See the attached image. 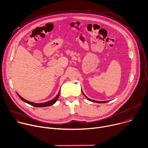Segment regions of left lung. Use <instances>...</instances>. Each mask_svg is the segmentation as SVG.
I'll use <instances>...</instances> for the list:
<instances>
[{"mask_svg":"<svg viewBox=\"0 0 148 148\" xmlns=\"http://www.w3.org/2000/svg\"><path fill=\"white\" fill-rule=\"evenodd\" d=\"M82 92L83 93V94L84 95V96L86 97V98L88 100H89V101H92V102H95V103H107V102H109L110 101H96V100H91V99H88L87 96H86L85 95H84V94L83 93V92H82Z\"/></svg>","mask_w":148,"mask_h":148,"instance_id":"left-lung-1","label":"left lung"}]
</instances>
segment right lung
<instances>
[{
	"instance_id": "add662e5",
	"label": "right lung",
	"mask_w": 148,
	"mask_h": 148,
	"mask_svg": "<svg viewBox=\"0 0 148 148\" xmlns=\"http://www.w3.org/2000/svg\"><path fill=\"white\" fill-rule=\"evenodd\" d=\"M60 92L61 90L59 91V93H58V95L56 96L55 97H54L52 100H49L47 102H45V103H33V102H31V101H29L25 99H24V98H23L22 97H21L17 93V95H18V96L21 99V100H23L24 102L28 104H30L31 106H34V107H48V106H52L53 105V104H55L56 103V101L58 100V99L59 97V96H60Z\"/></svg>"
}]
</instances>
